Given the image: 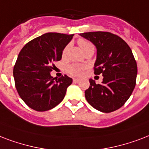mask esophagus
Instances as JSON below:
<instances>
[{
    "instance_id": "esophagus-1",
    "label": "esophagus",
    "mask_w": 149,
    "mask_h": 149,
    "mask_svg": "<svg viewBox=\"0 0 149 149\" xmlns=\"http://www.w3.org/2000/svg\"><path fill=\"white\" fill-rule=\"evenodd\" d=\"M79 81H80V79H79V78H73L74 82H78Z\"/></svg>"
}]
</instances>
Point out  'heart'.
Here are the masks:
<instances>
[{
  "label": "heart",
  "mask_w": 149,
  "mask_h": 149,
  "mask_svg": "<svg viewBox=\"0 0 149 149\" xmlns=\"http://www.w3.org/2000/svg\"><path fill=\"white\" fill-rule=\"evenodd\" d=\"M78 43L79 45V47L81 49V50L83 51V53H85L88 49H94V47H93V45L89 41H88L86 40H84V39H80V40H78ZM69 45L68 46H67L65 48H64V51H63V56H64L66 55L67 52H68V49ZM85 68L82 65H80V64H70L68 66L67 68V71L70 74L73 76H80L85 71Z\"/></svg>",
  "instance_id": "heart-1"
}]
</instances>
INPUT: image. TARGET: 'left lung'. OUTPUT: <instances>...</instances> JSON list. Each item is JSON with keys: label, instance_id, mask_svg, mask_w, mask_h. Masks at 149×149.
<instances>
[{"label": "left lung", "instance_id": "left-lung-1", "mask_svg": "<svg viewBox=\"0 0 149 149\" xmlns=\"http://www.w3.org/2000/svg\"><path fill=\"white\" fill-rule=\"evenodd\" d=\"M79 35L96 47L94 73L103 76L101 84L89 79L86 100L102 113L115 111L127 102L135 87L138 68L131 48L121 38L108 32Z\"/></svg>", "mask_w": 149, "mask_h": 149}]
</instances>
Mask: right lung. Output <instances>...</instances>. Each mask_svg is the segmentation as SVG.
<instances>
[{
	"label": "right lung",
	"instance_id": "right-lung-1",
	"mask_svg": "<svg viewBox=\"0 0 149 149\" xmlns=\"http://www.w3.org/2000/svg\"><path fill=\"white\" fill-rule=\"evenodd\" d=\"M73 36L45 33L21 49L13 70L15 87L21 99L34 110L47 111L64 100L72 78L64 75L56 79L50 72Z\"/></svg>",
	"mask_w": 149,
	"mask_h": 149
}]
</instances>
